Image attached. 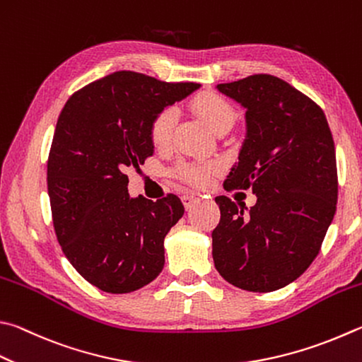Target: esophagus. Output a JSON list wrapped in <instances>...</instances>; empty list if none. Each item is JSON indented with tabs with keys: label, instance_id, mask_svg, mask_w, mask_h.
Masks as SVG:
<instances>
[{
	"label": "esophagus",
	"instance_id": "1",
	"mask_svg": "<svg viewBox=\"0 0 362 362\" xmlns=\"http://www.w3.org/2000/svg\"><path fill=\"white\" fill-rule=\"evenodd\" d=\"M182 202H183V206H185V209L188 210L189 207L193 206L194 202H198V198H196V196H193V194H183L182 196Z\"/></svg>",
	"mask_w": 362,
	"mask_h": 362
}]
</instances>
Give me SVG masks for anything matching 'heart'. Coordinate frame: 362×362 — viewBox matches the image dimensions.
I'll list each match as a JSON object with an SVG mask.
<instances>
[{
    "label": "heart",
    "instance_id": "heart-1",
    "mask_svg": "<svg viewBox=\"0 0 362 362\" xmlns=\"http://www.w3.org/2000/svg\"><path fill=\"white\" fill-rule=\"evenodd\" d=\"M192 109L198 114L204 122L207 123V127L216 131L225 124H231L235 120V110L229 104L225 98L210 93V91H204V93H198L192 100ZM175 123V115L173 109H164L153 118L152 124H150V141L155 147H166L170 136H173ZM179 174L183 180L193 185H204L210 179V168L209 166H199V164H185L182 166Z\"/></svg>",
    "mask_w": 362,
    "mask_h": 362
}]
</instances>
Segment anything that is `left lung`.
Listing matches in <instances>:
<instances>
[{
	"label": "left lung",
	"instance_id": "1",
	"mask_svg": "<svg viewBox=\"0 0 362 362\" xmlns=\"http://www.w3.org/2000/svg\"><path fill=\"white\" fill-rule=\"evenodd\" d=\"M244 107L247 134L228 192L248 189L256 204L218 196L212 233L216 271L240 290L269 293L290 285L312 264L336 214V148L318 104L281 78L248 76L218 83Z\"/></svg>",
	"mask_w": 362,
	"mask_h": 362
}]
</instances>
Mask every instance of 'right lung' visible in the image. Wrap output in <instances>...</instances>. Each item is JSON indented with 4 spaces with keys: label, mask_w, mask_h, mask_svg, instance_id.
I'll return each mask as SVG.
<instances>
[{
    "label": "right lung",
    "mask_w": 362,
    "mask_h": 362,
    "mask_svg": "<svg viewBox=\"0 0 362 362\" xmlns=\"http://www.w3.org/2000/svg\"><path fill=\"white\" fill-rule=\"evenodd\" d=\"M199 87L118 71L76 91L58 117L47 161L52 220L64 256L101 291H136L163 271L164 238L185 209L175 194L129 198L124 170L153 155V118Z\"/></svg>",
    "instance_id": "1"
}]
</instances>
